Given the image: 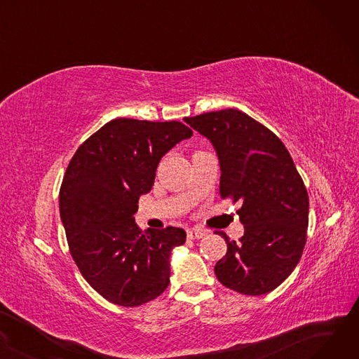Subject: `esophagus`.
I'll return each mask as SVG.
<instances>
[{
	"mask_svg": "<svg viewBox=\"0 0 359 359\" xmlns=\"http://www.w3.org/2000/svg\"><path fill=\"white\" fill-rule=\"evenodd\" d=\"M186 234H187V238L198 240V238H202L206 233L202 231V230H199V229H189V230L186 231Z\"/></svg>",
	"mask_w": 359,
	"mask_h": 359,
	"instance_id": "obj_1",
	"label": "esophagus"
}]
</instances>
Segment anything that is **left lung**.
<instances>
[{
    "label": "left lung",
    "mask_w": 359,
    "mask_h": 359,
    "mask_svg": "<svg viewBox=\"0 0 359 359\" xmlns=\"http://www.w3.org/2000/svg\"><path fill=\"white\" fill-rule=\"evenodd\" d=\"M208 138L219 158V195L240 202L244 234L238 241L218 231L227 253L215 265L224 287L263 295L284 282L303 255L309 194L285 145L265 125L237 109L184 118Z\"/></svg>",
    "instance_id": "obj_1"
}]
</instances>
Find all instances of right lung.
<instances>
[{"label":"right lung","instance_id":"right-lung-1","mask_svg":"<svg viewBox=\"0 0 359 359\" xmlns=\"http://www.w3.org/2000/svg\"><path fill=\"white\" fill-rule=\"evenodd\" d=\"M182 122L119 118L87 138L71 158L60 191L69 253L84 279L110 303L137 307L170 282V253L183 229L142 233L138 199L154 184L161 157L192 137Z\"/></svg>","mask_w":359,"mask_h":359}]
</instances>
